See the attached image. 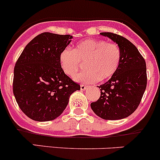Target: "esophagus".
Instances as JSON below:
<instances>
[{
	"mask_svg": "<svg viewBox=\"0 0 160 160\" xmlns=\"http://www.w3.org/2000/svg\"><path fill=\"white\" fill-rule=\"evenodd\" d=\"M88 88V87L87 86V85H84V84L80 85V90H85Z\"/></svg>",
	"mask_w": 160,
	"mask_h": 160,
	"instance_id": "esophagus-1",
	"label": "esophagus"
}]
</instances>
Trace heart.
I'll return each instance as SVG.
<instances>
[{"label":"heart","mask_w":160,"mask_h":160,"mask_svg":"<svg viewBox=\"0 0 160 160\" xmlns=\"http://www.w3.org/2000/svg\"><path fill=\"white\" fill-rule=\"evenodd\" d=\"M121 50L114 43L104 40L85 39L77 43L73 49L65 48L59 55L62 70L70 77H74L83 67L77 80L83 83H95L112 77L121 62Z\"/></svg>","instance_id":"obj_1"}]
</instances>
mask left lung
Masks as SVG:
<instances>
[{
	"label": "left lung",
	"mask_w": 160,
	"mask_h": 160,
	"mask_svg": "<svg viewBox=\"0 0 160 160\" xmlns=\"http://www.w3.org/2000/svg\"><path fill=\"white\" fill-rule=\"evenodd\" d=\"M101 35L117 43L122 58L117 72L108 81L98 86L101 97L90 107L101 118L119 120L131 115L141 102L147 84L146 61L127 38L111 32Z\"/></svg>",
	"instance_id": "left-lung-1"
}]
</instances>
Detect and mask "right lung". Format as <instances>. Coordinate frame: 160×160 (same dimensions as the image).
<instances>
[{
	"mask_svg": "<svg viewBox=\"0 0 160 160\" xmlns=\"http://www.w3.org/2000/svg\"><path fill=\"white\" fill-rule=\"evenodd\" d=\"M72 38L70 35L43 32L25 46L15 63L13 93L21 110L37 122L59 117L70 95L80 86L66 75L60 52Z\"/></svg>",
	"mask_w": 160,
	"mask_h": 160,
	"instance_id": "right-lung-1",
	"label": "right lung"
}]
</instances>
